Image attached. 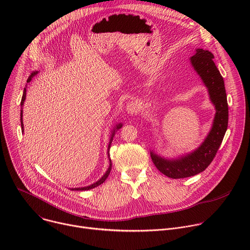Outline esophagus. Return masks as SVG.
<instances>
[{
    "instance_id": "1",
    "label": "esophagus",
    "mask_w": 250,
    "mask_h": 250,
    "mask_svg": "<svg viewBox=\"0 0 250 250\" xmlns=\"http://www.w3.org/2000/svg\"><path fill=\"white\" fill-rule=\"evenodd\" d=\"M139 109H140V106H139V104H137V102H129L126 105L125 110L128 115L133 116L139 112Z\"/></svg>"
}]
</instances>
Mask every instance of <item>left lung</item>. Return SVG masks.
I'll return each instance as SVG.
<instances>
[{
  "instance_id": "left-lung-1",
  "label": "left lung",
  "mask_w": 250,
  "mask_h": 250,
  "mask_svg": "<svg viewBox=\"0 0 250 250\" xmlns=\"http://www.w3.org/2000/svg\"><path fill=\"white\" fill-rule=\"evenodd\" d=\"M212 58L211 52L202 48L196 49L195 55L190 58L194 70L208 89L209 100L216 109L211 128L202 145L194 151L177 158H165L150 150V156L156 168L173 179L191 177L203 172L216 156L228 129L229 105L225 82Z\"/></svg>"
}]
</instances>
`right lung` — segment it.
Returning a JSON list of instances; mask_svg holds the SVG:
<instances>
[{
    "mask_svg": "<svg viewBox=\"0 0 250 250\" xmlns=\"http://www.w3.org/2000/svg\"><path fill=\"white\" fill-rule=\"evenodd\" d=\"M39 73V71H35V72H32L31 74H30V76L28 77V79H27V83H29L30 81H31V79H32V77H34L35 75H37ZM25 96H26V87L24 88V90H23V94H22V98H21V131L23 132V124H22V105H23V103H24V101H25ZM123 126V125L120 123V124H117L116 125V126L113 128V130H112V134H111V137H110V142H109V146H108V156H109V160H110V164H109V168H108V170L105 171V173L102 176V178L101 179H99L97 182H95V183H93V184H91V185H89V186H86V187H79V188H70V190H75V191H86V190H91V189H93V188H95V187H98L99 185H101V184H103L104 182V180L106 179V178H108V176H109V174H110V172H111V170H112V160H111V158H110V148H111V144H112V141H113V137H114V135H115V133H116V131L117 130H119L121 127Z\"/></svg>",
    "mask_w": 250,
    "mask_h": 250,
    "instance_id": "right-lung-1",
    "label": "right lung"
}]
</instances>
